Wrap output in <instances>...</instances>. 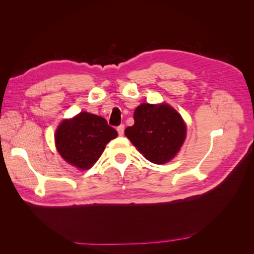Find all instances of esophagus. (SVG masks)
I'll return each mask as SVG.
<instances>
[{
	"mask_svg": "<svg viewBox=\"0 0 254 254\" xmlns=\"http://www.w3.org/2000/svg\"><path fill=\"white\" fill-rule=\"evenodd\" d=\"M117 130H118V133H119V135H123V134H124V130H125V126L122 124V125L118 126Z\"/></svg>",
	"mask_w": 254,
	"mask_h": 254,
	"instance_id": "34e87169",
	"label": "esophagus"
}]
</instances>
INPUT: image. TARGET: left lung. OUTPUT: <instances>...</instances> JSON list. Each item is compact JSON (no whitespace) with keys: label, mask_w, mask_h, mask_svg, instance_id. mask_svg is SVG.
Listing matches in <instances>:
<instances>
[{"label":"left lung","mask_w":254,"mask_h":254,"mask_svg":"<svg viewBox=\"0 0 254 254\" xmlns=\"http://www.w3.org/2000/svg\"><path fill=\"white\" fill-rule=\"evenodd\" d=\"M133 118L134 124L125 129V135L137 150L155 164L172 160L187 133L179 113L165 104H142L135 109Z\"/></svg>","instance_id":"left-lung-1"}]
</instances>
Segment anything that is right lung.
<instances>
[{
  "mask_svg": "<svg viewBox=\"0 0 254 254\" xmlns=\"http://www.w3.org/2000/svg\"><path fill=\"white\" fill-rule=\"evenodd\" d=\"M117 130L98 115L80 112L61 123L56 131L60 156L79 170H88L101 157L106 145L117 137Z\"/></svg>",
  "mask_w": 254,
  "mask_h": 254,
  "instance_id": "obj_1",
  "label": "right lung"
}]
</instances>
